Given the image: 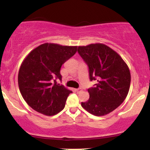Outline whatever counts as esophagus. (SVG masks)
<instances>
[{"label":"esophagus","mask_w":150,"mask_h":150,"mask_svg":"<svg viewBox=\"0 0 150 150\" xmlns=\"http://www.w3.org/2000/svg\"><path fill=\"white\" fill-rule=\"evenodd\" d=\"M82 91V88H78V89H76V92H77V93H79V92H81Z\"/></svg>","instance_id":"1"}]
</instances>
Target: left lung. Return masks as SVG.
Returning <instances> with one entry per match:
<instances>
[{
  "instance_id": "1",
  "label": "left lung",
  "mask_w": 150,
  "mask_h": 150,
  "mask_svg": "<svg viewBox=\"0 0 150 150\" xmlns=\"http://www.w3.org/2000/svg\"><path fill=\"white\" fill-rule=\"evenodd\" d=\"M78 53L88 65L89 79L97 80L88 89L89 99L81 105L97 116H104L118 108L128 95L130 73L116 51L103 44L78 46Z\"/></svg>"
}]
</instances>
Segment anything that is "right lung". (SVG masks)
<instances>
[{"instance_id":"add662e5","label":"right lung","mask_w":150,"mask_h":150,"mask_svg":"<svg viewBox=\"0 0 150 150\" xmlns=\"http://www.w3.org/2000/svg\"><path fill=\"white\" fill-rule=\"evenodd\" d=\"M77 48L45 43L24 59L19 70V89L27 104L36 111L50 116L64 108L73 92L56 80H61L62 65L75 55Z\"/></svg>"}]
</instances>
